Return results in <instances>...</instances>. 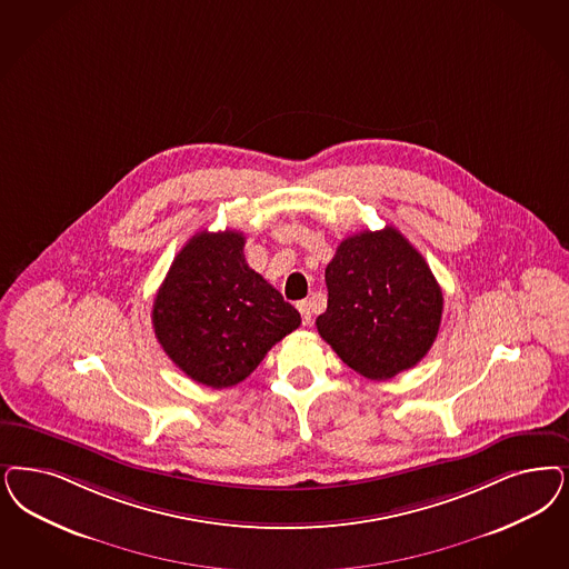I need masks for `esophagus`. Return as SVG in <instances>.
<instances>
[{"mask_svg":"<svg viewBox=\"0 0 569 569\" xmlns=\"http://www.w3.org/2000/svg\"><path fill=\"white\" fill-rule=\"evenodd\" d=\"M296 307H298V311L302 315V323H305V326H311V319H313V317H311V302H309V300H300Z\"/></svg>","mask_w":569,"mask_h":569,"instance_id":"obj_1","label":"esophagus"}]
</instances>
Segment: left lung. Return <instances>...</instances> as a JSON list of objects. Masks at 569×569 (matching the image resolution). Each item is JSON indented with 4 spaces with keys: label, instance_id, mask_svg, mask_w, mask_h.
<instances>
[{
    "label": "left lung",
    "instance_id": "8db88e82",
    "mask_svg": "<svg viewBox=\"0 0 569 569\" xmlns=\"http://www.w3.org/2000/svg\"><path fill=\"white\" fill-rule=\"evenodd\" d=\"M326 283L328 309L315 326L351 370L389 380L429 353L443 295L427 260L397 229L342 239Z\"/></svg>",
    "mask_w": 569,
    "mask_h": 569
}]
</instances>
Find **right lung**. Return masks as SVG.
Here are the masks:
<instances>
[{
	"label": "right lung",
	"instance_id": "obj_1",
	"mask_svg": "<svg viewBox=\"0 0 569 569\" xmlns=\"http://www.w3.org/2000/svg\"><path fill=\"white\" fill-rule=\"evenodd\" d=\"M239 231H201L187 241L153 302V328L182 372L212 389L236 387L300 313L248 267Z\"/></svg>",
	"mask_w": 569,
	"mask_h": 569
}]
</instances>
